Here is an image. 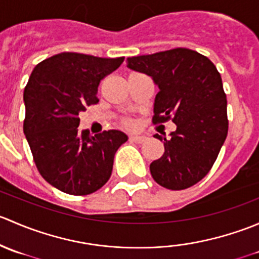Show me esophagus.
I'll return each mask as SVG.
<instances>
[{
  "instance_id": "34e87169",
  "label": "esophagus",
  "mask_w": 259,
  "mask_h": 259,
  "mask_svg": "<svg viewBox=\"0 0 259 259\" xmlns=\"http://www.w3.org/2000/svg\"><path fill=\"white\" fill-rule=\"evenodd\" d=\"M145 140H146L145 135H132V137H130V142L138 143V144H143Z\"/></svg>"
}]
</instances>
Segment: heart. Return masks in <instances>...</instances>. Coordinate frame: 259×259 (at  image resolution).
<instances>
[{
	"instance_id": "heart-1",
	"label": "heart",
	"mask_w": 259,
	"mask_h": 259,
	"mask_svg": "<svg viewBox=\"0 0 259 259\" xmlns=\"http://www.w3.org/2000/svg\"><path fill=\"white\" fill-rule=\"evenodd\" d=\"M124 125L125 126H127V127H130V126H133V122H132V120H129V119H125L124 121Z\"/></svg>"
}]
</instances>
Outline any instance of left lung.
I'll list each match as a JSON object with an SVG mask.
<instances>
[{
	"label": "left lung",
	"mask_w": 259,
	"mask_h": 259,
	"mask_svg": "<svg viewBox=\"0 0 259 259\" xmlns=\"http://www.w3.org/2000/svg\"><path fill=\"white\" fill-rule=\"evenodd\" d=\"M127 67L154 80L159 93L154 124L171 119L177 125L164 140V154L150 164L161 187L182 190L200 182L211 169L228 134L227 96L221 74L204 55L178 48L127 57Z\"/></svg>",
	"instance_id": "8db88e82"
}]
</instances>
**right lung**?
Masks as SVG:
<instances>
[{
    "label": "right lung",
    "instance_id": "add662e5",
    "mask_svg": "<svg viewBox=\"0 0 259 259\" xmlns=\"http://www.w3.org/2000/svg\"><path fill=\"white\" fill-rule=\"evenodd\" d=\"M122 61L61 52L36 65L28 79L23 133L37 170L61 192L88 195L110 178L115 153L127 137L119 130L93 137L77 126L79 114L99 103L100 81Z\"/></svg>",
    "mask_w": 259,
    "mask_h": 259
}]
</instances>
